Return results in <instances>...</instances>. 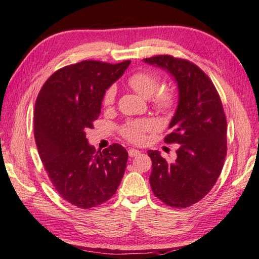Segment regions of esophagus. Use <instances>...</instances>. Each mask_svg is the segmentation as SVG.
Segmentation results:
<instances>
[{
    "label": "esophagus",
    "mask_w": 259,
    "mask_h": 259,
    "mask_svg": "<svg viewBox=\"0 0 259 259\" xmlns=\"http://www.w3.org/2000/svg\"><path fill=\"white\" fill-rule=\"evenodd\" d=\"M140 155V151L138 149H134V148H131L128 150V156L130 157H137Z\"/></svg>",
    "instance_id": "34e87169"
}]
</instances>
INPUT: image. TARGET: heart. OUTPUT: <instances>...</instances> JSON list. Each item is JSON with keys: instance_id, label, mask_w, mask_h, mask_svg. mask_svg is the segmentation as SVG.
I'll list each match as a JSON object with an SVG mask.
<instances>
[{"instance_id": "b5f03b06", "label": "heart", "mask_w": 259, "mask_h": 259, "mask_svg": "<svg viewBox=\"0 0 259 259\" xmlns=\"http://www.w3.org/2000/svg\"><path fill=\"white\" fill-rule=\"evenodd\" d=\"M128 85L135 92L146 99H150L156 93L160 85L159 76L151 71H138L133 74L128 78ZM116 98V88L110 86L103 94L102 102L104 106H110L115 102ZM175 103V97L173 92L168 90H164L158 92L153 98V104L161 111H168L173 108ZM155 124L151 120L142 119V120H131L121 127L120 132L122 137L132 142L140 143L144 140V133L151 131Z\"/></svg>"}]
</instances>
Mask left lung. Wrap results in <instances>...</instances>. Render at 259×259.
Segmentation results:
<instances>
[{
	"label": "left lung",
	"mask_w": 259,
	"mask_h": 259,
	"mask_svg": "<svg viewBox=\"0 0 259 259\" xmlns=\"http://www.w3.org/2000/svg\"><path fill=\"white\" fill-rule=\"evenodd\" d=\"M166 70L178 85L179 101L169 122L166 143L179 144L176 159L167 161L157 150L152 160L150 185L166 205L190 207L214 187L226 156V118L220 95L200 68L183 59L157 56L143 59Z\"/></svg>",
	"instance_id": "left-lung-1"
}]
</instances>
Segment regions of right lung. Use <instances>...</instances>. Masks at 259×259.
<instances>
[{"mask_svg":"<svg viewBox=\"0 0 259 259\" xmlns=\"http://www.w3.org/2000/svg\"><path fill=\"white\" fill-rule=\"evenodd\" d=\"M130 63L85 60L63 67L36 99L34 135L40 160L59 194L83 209L109 200L125 173V148L113 143L97 152L85 131L98 119L104 92Z\"/></svg>","mask_w":259,"mask_h":259,"instance_id":"add662e5","label":"right lung"}]
</instances>
